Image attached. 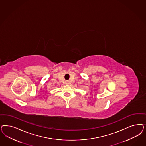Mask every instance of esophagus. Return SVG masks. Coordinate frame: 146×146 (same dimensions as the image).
Segmentation results:
<instances>
[{
    "label": "esophagus",
    "instance_id": "34e87169",
    "mask_svg": "<svg viewBox=\"0 0 146 146\" xmlns=\"http://www.w3.org/2000/svg\"><path fill=\"white\" fill-rule=\"evenodd\" d=\"M66 84H69V81H66Z\"/></svg>",
    "mask_w": 146,
    "mask_h": 146
}]
</instances>
